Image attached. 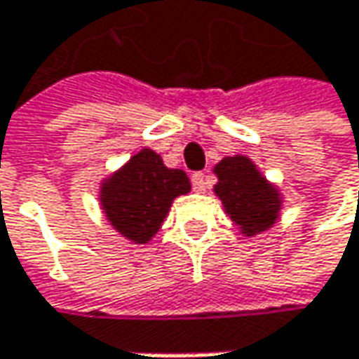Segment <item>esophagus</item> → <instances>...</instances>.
I'll list each match as a JSON object with an SVG mask.
<instances>
[{
  "label": "esophagus",
  "instance_id": "obj_1",
  "mask_svg": "<svg viewBox=\"0 0 359 359\" xmlns=\"http://www.w3.org/2000/svg\"><path fill=\"white\" fill-rule=\"evenodd\" d=\"M191 182H193V189H195L197 193H203V191L208 189L210 177H208L205 172H195V175L191 177Z\"/></svg>",
  "mask_w": 359,
  "mask_h": 359
}]
</instances>
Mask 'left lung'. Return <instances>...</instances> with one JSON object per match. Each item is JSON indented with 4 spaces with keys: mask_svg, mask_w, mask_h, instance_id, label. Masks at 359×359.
<instances>
[{
    "mask_svg": "<svg viewBox=\"0 0 359 359\" xmlns=\"http://www.w3.org/2000/svg\"><path fill=\"white\" fill-rule=\"evenodd\" d=\"M212 170L218 179L214 195L241 237L255 239L276 226L285 205L283 191L266 179L250 156H226Z\"/></svg>",
    "mask_w": 359,
    "mask_h": 359,
    "instance_id": "1",
    "label": "left lung"
}]
</instances>
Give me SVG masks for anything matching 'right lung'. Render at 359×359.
<instances>
[{"label": "right lung", "mask_w": 359, "mask_h": 359, "mask_svg": "<svg viewBox=\"0 0 359 359\" xmlns=\"http://www.w3.org/2000/svg\"><path fill=\"white\" fill-rule=\"evenodd\" d=\"M191 191L184 170L168 168L149 147L133 154L100 180L97 201L108 224L133 245H147L162 229L172 201Z\"/></svg>", "instance_id": "1"}]
</instances>
